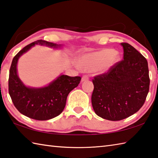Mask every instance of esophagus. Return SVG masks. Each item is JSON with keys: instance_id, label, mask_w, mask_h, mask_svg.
Listing matches in <instances>:
<instances>
[{"instance_id": "1", "label": "esophagus", "mask_w": 158, "mask_h": 158, "mask_svg": "<svg viewBox=\"0 0 158 158\" xmlns=\"http://www.w3.org/2000/svg\"><path fill=\"white\" fill-rule=\"evenodd\" d=\"M89 79V77L88 75H83L82 77V79H81V81H88Z\"/></svg>"}]
</instances>
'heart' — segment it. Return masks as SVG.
I'll use <instances>...</instances> for the list:
<instances>
[{
  "mask_svg": "<svg viewBox=\"0 0 158 158\" xmlns=\"http://www.w3.org/2000/svg\"><path fill=\"white\" fill-rule=\"evenodd\" d=\"M119 59V54L112 49L105 48L102 50L85 55L78 60L80 69L89 71L97 69L98 71H106L113 66Z\"/></svg>",
  "mask_w": 158,
  "mask_h": 158,
  "instance_id": "heart-1",
  "label": "heart"
}]
</instances>
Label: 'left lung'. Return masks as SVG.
I'll use <instances>...</instances> for the list:
<instances>
[{
	"label": "left lung",
	"instance_id": "8db88e82",
	"mask_svg": "<svg viewBox=\"0 0 158 158\" xmlns=\"http://www.w3.org/2000/svg\"><path fill=\"white\" fill-rule=\"evenodd\" d=\"M123 60L107 73L94 77L92 105L96 114L116 121L137 112L149 90L148 62L128 43L123 42Z\"/></svg>",
	"mask_w": 158,
	"mask_h": 158
}]
</instances>
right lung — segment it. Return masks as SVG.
I'll use <instances>...</instances> for the list:
<instances>
[{"mask_svg":"<svg viewBox=\"0 0 158 158\" xmlns=\"http://www.w3.org/2000/svg\"><path fill=\"white\" fill-rule=\"evenodd\" d=\"M35 44L57 48L60 44L39 40L31 43L15 55L9 70V93L15 108L23 115L38 120H46L63 112L67 97L77 87L81 77L61 75L48 86L42 88H27L17 75V63L19 57Z\"/></svg>","mask_w":158,"mask_h":158,"instance_id":"right-lung-1","label":"right lung"}]
</instances>
